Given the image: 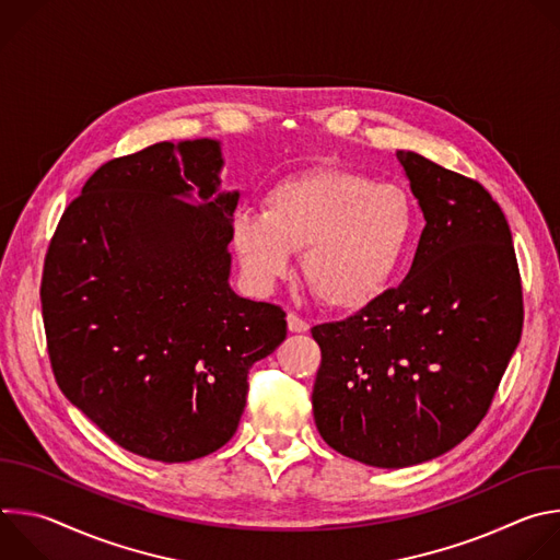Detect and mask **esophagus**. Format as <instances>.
I'll return each instance as SVG.
<instances>
[{"instance_id":"1","label":"esophagus","mask_w":560,"mask_h":560,"mask_svg":"<svg viewBox=\"0 0 560 560\" xmlns=\"http://www.w3.org/2000/svg\"><path fill=\"white\" fill-rule=\"evenodd\" d=\"M285 322H288V330H290V332H307V330H310V324L305 322V318H301V316L294 314V312H288Z\"/></svg>"}]
</instances>
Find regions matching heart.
I'll use <instances>...</instances> for the list:
<instances>
[{"instance_id":"b5f03b06","label":"heart","mask_w":560,"mask_h":560,"mask_svg":"<svg viewBox=\"0 0 560 560\" xmlns=\"http://www.w3.org/2000/svg\"><path fill=\"white\" fill-rule=\"evenodd\" d=\"M417 230L410 192L346 168H310L272 184L261 212H238L230 242L246 281L270 292L301 270L316 299L359 310L381 296L401 268Z\"/></svg>"}]
</instances>
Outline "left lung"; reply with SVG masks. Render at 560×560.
<instances>
[{"label":"left lung","instance_id":"obj_1","mask_svg":"<svg viewBox=\"0 0 560 560\" xmlns=\"http://www.w3.org/2000/svg\"><path fill=\"white\" fill-rule=\"evenodd\" d=\"M425 228L408 277L346 322L314 326L324 441L372 467L458 445L490 410L523 332V290L501 206L474 179L396 150Z\"/></svg>","mask_w":560,"mask_h":560}]
</instances>
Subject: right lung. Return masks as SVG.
Returning a JSON list of instances; mask_svg holds the SVG:
<instances>
[{
	"instance_id": "1",
	"label": "right lung",
	"mask_w": 560,
	"mask_h": 560,
	"mask_svg": "<svg viewBox=\"0 0 560 560\" xmlns=\"http://www.w3.org/2000/svg\"><path fill=\"white\" fill-rule=\"evenodd\" d=\"M221 143L162 141L104 164L63 210L42 277L59 389L124 450L186 463L225 445L248 372L285 339L279 305L238 296Z\"/></svg>"
}]
</instances>
